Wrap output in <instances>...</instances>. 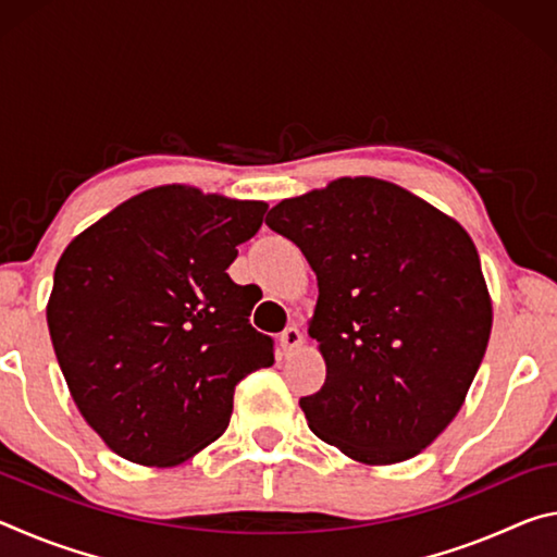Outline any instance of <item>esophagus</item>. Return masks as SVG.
<instances>
[{
    "label": "esophagus",
    "instance_id": "34e87169",
    "mask_svg": "<svg viewBox=\"0 0 557 557\" xmlns=\"http://www.w3.org/2000/svg\"><path fill=\"white\" fill-rule=\"evenodd\" d=\"M299 344H301V329H299L297 324H289V326L285 329V332L280 334L282 351H285V354L295 351V348H299Z\"/></svg>",
    "mask_w": 557,
    "mask_h": 557
}]
</instances>
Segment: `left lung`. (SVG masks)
<instances>
[{"label":"left lung","instance_id":"8db88e82","mask_svg":"<svg viewBox=\"0 0 557 557\" xmlns=\"http://www.w3.org/2000/svg\"><path fill=\"white\" fill-rule=\"evenodd\" d=\"M317 272L309 336L326 381L309 430L381 467L420 455L455 420L492 336V297L461 225L373 176L280 201L265 221Z\"/></svg>","mask_w":557,"mask_h":557}]
</instances>
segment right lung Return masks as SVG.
Masks as SVG:
<instances>
[{
	"instance_id": "obj_1",
	"label": "right lung",
	"mask_w": 557,
	"mask_h": 557,
	"mask_svg": "<svg viewBox=\"0 0 557 557\" xmlns=\"http://www.w3.org/2000/svg\"><path fill=\"white\" fill-rule=\"evenodd\" d=\"M265 201L166 184L122 201L63 250L46 305L88 425L122 459L176 467L228 428L245 375L275 363L228 277Z\"/></svg>"
}]
</instances>
